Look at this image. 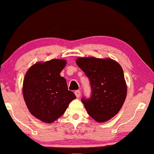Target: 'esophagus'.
<instances>
[{
  "label": "esophagus",
  "mask_w": 154,
  "mask_h": 154,
  "mask_svg": "<svg viewBox=\"0 0 154 154\" xmlns=\"http://www.w3.org/2000/svg\"><path fill=\"white\" fill-rule=\"evenodd\" d=\"M74 94H75V95H76V96H77V98H79L80 96V95H81V92L80 91H76L75 92H74Z\"/></svg>",
  "instance_id": "esophagus-1"
}]
</instances>
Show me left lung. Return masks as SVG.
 Masks as SVG:
<instances>
[{
  "instance_id": "obj_1",
  "label": "left lung",
  "mask_w": 154,
  "mask_h": 154,
  "mask_svg": "<svg viewBox=\"0 0 154 154\" xmlns=\"http://www.w3.org/2000/svg\"><path fill=\"white\" fill-rule=\"evenodd\" d=\"M76 63L90 80L91 96L81 100L88 113L99 123L109 121L118 114L126 97L122 67L111 58H78Z\"/></svg>"
}]
</instances>
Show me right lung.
Here are the masks:
<instances>
[{
    "instance_id": "add662e5",
    "label": "right lung",
    "mask_w": 154,
    "mask_h": 154,
    "mask_svg": "<svg viewBox=\"0 0 154 154\" xmlns=\"http://www.w3.org/2000/svg\"><path fill=\"white\" fill-rule=\"evenodd\" d=\"M66 65L65 60L52 59L33 64L25 74L23 86L25 104L34 117L45 123L51 124L60 118L76 99L60 74Z\"/></svg>"
}]
</instances>
